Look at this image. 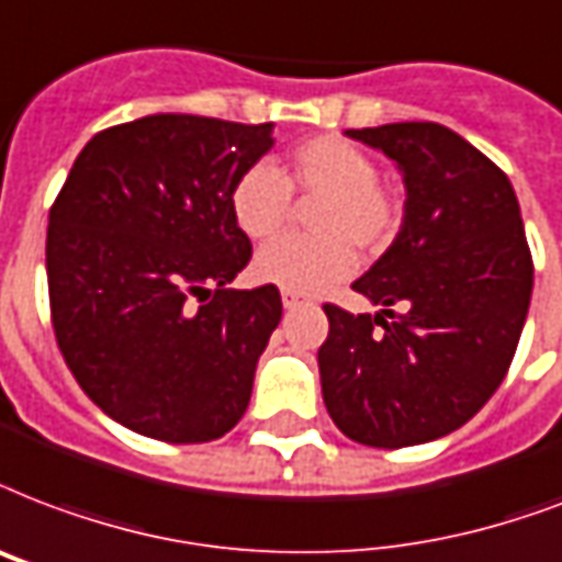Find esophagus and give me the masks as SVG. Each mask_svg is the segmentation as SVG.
Listing matches in <instances>:
<instances>
[{"label":"esophagus","mask_w":562,"mask_h":562,"mask_svg":"<svg viewBox=\"0 0 562 562\" xmlns=\"http://www.w3.org/2000/svg\"><path fill=\"white\" fill-rule=\"evenodd\" d=\"M303 303H306V300L300 297V294H294V291H282V306H285V310H297Z\"/></svg>","instance_id":"obj_1"}]
</instances>
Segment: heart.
Here are the masks:
<instances>
[{
	"label": "heart",
	"instance_id": "1",
	"mask_svg": "<svg viewBox=\"0 0 562 562\" xmlns=\"http://www.w3.org/2000/svg\"><path fill=\"white\" fill-rule=\"evenodd\" d=\"M291 191L321 194L312 212L318 235H285L265 244L252 259V277L294 294L324 291L357 271L359 247L376 252L401 226L395 194L376 182L374 158L336 135H318L291 149L285 170L268 161L244 167L229 188L235 226L252 241L271 238L289 221Z\"/></svg>",
	"mask_w": 562,
	"mask_h": 562
}]
</instances>
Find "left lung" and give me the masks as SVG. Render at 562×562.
Instances as JSON below:
<instances>
[{"instance_id":"left-lung-1","label":"left lung","mask_w":562,"mask_h":562,"mask_svg":"<svg viewBox=\"0 0 562 562\" xmlns=\"http://www.w3.org/2000/svg\"><path fill=\"white\" fill-rule=\"evenodd\" d=\"M345 135L395 161L406 203L392 247L353 282L383 310L324 306V404L359 445L434 442L481 413L519 345L533 291L519 200L501 167L439 123Z\"/></svg>"}]
</instances>
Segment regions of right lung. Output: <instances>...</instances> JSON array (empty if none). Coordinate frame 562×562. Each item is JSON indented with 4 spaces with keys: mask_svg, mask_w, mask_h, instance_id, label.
I'll return each instance as SVG.
<instances>
[{
    "mask_svg": "<svg viewBox=\"0 0 562 562\" xmlns=\"http://www.w3.org/2000/svg\"><path fill=\"white\" fill-rule=\"evenodd\" d=\"M271 147L273 123L149 114L93 135L55 200L58 348L85 395L135 434L212 442L250 404L282 300L277 285L229 289L252 252L229 188Z\"/></svg>",
    "mask_w": 562,
    "mask_h": 562,
    "instance_id": "add662e5",
    "label": "right lung"
}]
</instances>
